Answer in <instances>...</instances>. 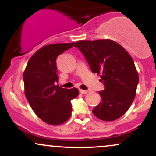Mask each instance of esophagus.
Instances as JSON below:
<instances>
[{"label": "esophagus", "instance_id": "34e87169", "mask_svg": "<svg viewBox=\"0 0 156 156\" xmlns=\"http://www.w3.org/2000/svg\"><path fill=\"white\" fill-rule=\"evenodd\" d=\"M79 92H80V93H81V94H87V93H88L89 91H88V90H82V89H80Z\"/></svg>", "mask_w": 156, "mask_h": 156}]
</instances>
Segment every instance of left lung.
Returning a JSON list of instances; mask_svg holds the SVG:
<instances>
[{"label": "left lung", "mask_w": 156, "mask_h": 156, "mask_svg": "<svg viewBox=\"0 0 156 156\" xmlns=\"http://www.w3.org/2000/svg\"><path fill=\"white\" fill-rule=\"evenodd\" d=\"M83 53L93 73L101 75L104 90L100 91L101 102L92 110L103 121L121 117L135 98L139 76L129 53L110 39L78 41L75 44Z\"/></svg>", "instance_id": "8db88e82"}]
</instances>
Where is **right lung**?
<instances>
[{"mask_svg": "<svg viewBox=\"0 0 156 156\" xmlns=\"http://www.w3.org/2000/svg\"><path fill=\"white\" fill-rule=\"evenodd\" d=\"M73 45L74 42L44 46L31 57L23 73L27 100L37 117L48 124L67 121L72 113L71 100L78 95V89L55 85L58 79L56 58Z\"/></svg>", "mask_w": 156, "mask_h": 156, "instance_id": "add662e5", "label": "right lung"}]
</instances>
